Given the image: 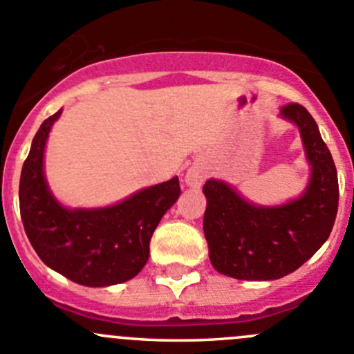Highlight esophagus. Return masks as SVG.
I'll list each match as a JSON object with an SVG mask.
<instances>
[{"instance_id":"obj_1","label":"esophagus","mask_w":354,"mask_h":354,"mask_svg":"<svg viewBox=\"0 0 354 354\" xmlns=\"http://www.w3.org/2000/svg\"><path fill=\"white\" fill-rule=\"evenodd\" d=\"M205 167L200 166V164H194V166L187 171V174H185V185L190 188H198L200 185L203 183V180H205Z\"/></svg>"}]
</instances>
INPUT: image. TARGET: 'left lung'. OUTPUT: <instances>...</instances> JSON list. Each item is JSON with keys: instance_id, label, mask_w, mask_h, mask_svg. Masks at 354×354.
<instances>
[{"instance_id": "left-lung-1", "label": "left lung", "mask_w": 354, "mask_h": 354, "mask_svg": "<svg viewBox=\"0 0 354 354\" xmlns=\"http://www.w3.org/2000/svg\"><path fill=\"white\" fill-rule=\"evenodd\" d=\"M281 116L299 128L312 166L301 197L284 205H253L224 181L203 185V234L209 259L221 274L245 281H272L301 267L329 238L339 203L337 171L312 114L298 102Z\"/></svg>"}]
</instances>
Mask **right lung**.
<instances>
[{"mask_svg": "<svg viewBox=\"0 0 354 354\" xmlns=\"http://www.w3.org/2000/svg\"><path fill=\"white\" fill-rule=\"evenodd\" d=\"M62 109L44 120L20 176V216L28 241L53 270L82 286L102 288L137 276L166 210L180 197V181L144 188L104 209H66L49 192L44 147Z\"/></svg>", "mask_w": 354, "mask_h": 354, "instance_id": "1", "label": "right lung"}]
</instances>
